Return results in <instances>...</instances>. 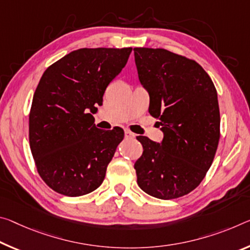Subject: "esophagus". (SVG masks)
<instances>
[{
  "instance_id": "34e87169",
  "label": "esophagus",
  "mask_w": 250,
  "mask_h": 250,
  "mask_svg": "<svg viewBox=\"0 0 250 250\" xmlns=\"http://www.w3.org/2000/svg\"><path fill=\"white\" fill-rule=\"evenodd\" d=\"M125 139H133V138L136 137V134L132 133L131 131H130V130L125 129Z\"/></svg>"
}]
</instances>
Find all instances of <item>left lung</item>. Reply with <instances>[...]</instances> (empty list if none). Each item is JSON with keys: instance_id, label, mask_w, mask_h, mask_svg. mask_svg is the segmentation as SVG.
I'll return each instance as SVG.
<instances>
[{"instance_id": "obj_1", "label": "left lung", "mask_w": 250, "mask_h": 250, "mask_svg": "<svg viewBox=\"0 0 250 250\" xmlns=\"http://www.w3.org/2000/svg\"><path fill=\"white\" fill-rule=\"evenodd\" d=\"M138 75L159 120L161 144L139 136L144 152L134 164L138 186L168 200L187 195L210 168L220 138L217 91L196 61L165 49L134 47Z\"/></svg>"}]
</instances>
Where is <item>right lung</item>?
<instances>
[{
    "label": "right lung",
    "instance_id": "1",
    "mask_svg": "<svg viewBox=\"0 0 250 250\" xmlns=\"http://www.w3.org/2000/svg\"><path fill=\"white\" fill-rule=\"evenodd\" d=\"M132 47L79 49L43 73L29 116L30 148L43 181L79 197L100 187L124 130L98 129L92 114Z\"/></svg>",
    "mask_w": 250,
    "mask_h": 250
}]
</instances>
